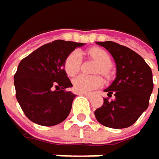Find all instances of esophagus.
Segmentation results:
<instances>
[{"instance_id":"obj_1","label":"esophagus","mask_w":159,"mask_h":159,"mask_svg":"<svg viewBox=\"0 0 159 159\" xmlns=\"http://www.w3.org/2000/svg\"><path fill=\"white\" fill-rule=\"evenodd\" d=\"M81 95H84V96H86V97H90L91 96V93H87V92H83V93H80Z\"/></svg>"}]
</instances>
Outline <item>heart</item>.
<instances>
[{
	"label": "heart",
	"instance_id": "b5f03b06",
	"mask_svg": "<svg viewBox=\"0 0 159 159\" xmlns=\"http://www.w3.org/2000/svg\"><path fill=\"white\" fill-rule=\"evenodd\" d=\"M90 56L101 64V71L102 74L108 73L111 58L107 52L100 48H93L88 51ZM81 56L77 51L71 52L64 62V69L69 77H74L80 70ZM103 84V80L101 77H88L80 75L73 80V87L77 92H90L101 87Z\"/></svg>",
	"mask_w": 159,
	"mask_h": 159
}]
</instances>
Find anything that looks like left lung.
Wrapping results in <instances>:
<instances>
[{
  "instance_id": "obj_1",
  "label": "left lung",
  "mask_w": 159,
  "mask_h": 159,
  "mask_svg": "<svg viewBox=\"0 0 159 159\" xmlns=\"http://www.w3.org/2000/svg\"><path fill=\"white\" fill-rule=\"evenodd\" d=\"M96 43L106 48L116 63V78L105 89L109 98H103V105L95 110L96 119L107 128H129L149 107L153 89L152 70L128 47L112 41ZM112 96L113 99L109 100Z\"/></svg>"
}]
</instances>
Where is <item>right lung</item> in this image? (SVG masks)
Segmentation results:
<instances>
[{"label":"right lung","mask_w":159,"mask_h":159,"mask_svg":"<svg viewBox=\"0 0 159 159\" xmlns=\"http://www.w3.org/2000/svg\"><path fill=\"white\" fill-rule=\"evenodd\" d=\"M83 43L56 40L21 60L14 75L16 99L31 122L52 127L65 120L76 95L64 70L69 54Z\"/></svg>","instance_id":"add662e5"}]
</instances>
